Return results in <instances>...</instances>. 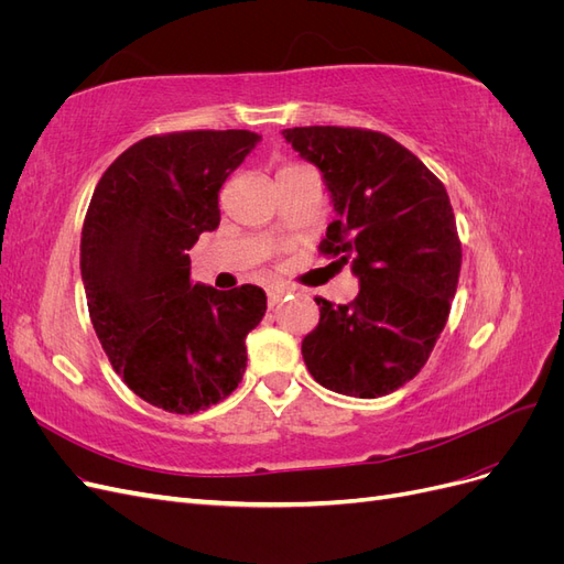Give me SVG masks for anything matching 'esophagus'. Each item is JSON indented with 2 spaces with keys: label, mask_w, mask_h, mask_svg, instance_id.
Segmentation results:
<instances>
[{
  "label": "esophagus",
  "mask_w": 564,
  "mask_h": 564,
  "mask_svg": "<svg viewBox=\"0 0 564 564\" xmlns=\"http://www.w3.org/2000/svg\"><path fill=\"white\" fill-rule=\"evenodd\" d=\"M286 294H292V289L284 286V284L270 286V289H268V305H275V303H280Z\"/></svg>",
  "instance_id": "1"
}]
</instances>
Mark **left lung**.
<instances>
[{"label": "left lung", "instance_id": "1", "mask_svg": "<svg viewBox=\"0 0 564 564\" xmlns=\"http://www.w3.org/2000/svg\"><path fill=\"white\" fill-rule=\"evenodd\" d=\"M282 135L327 185L336 218L319 251L360 282L348 305L315 299L319 322L303 338V362L338 395H388L421 371L449 317L460 270L449 195L386 133L294 127Z\"/></svg>", "mask_w": 564, "mask_h": 564}]
</instances>
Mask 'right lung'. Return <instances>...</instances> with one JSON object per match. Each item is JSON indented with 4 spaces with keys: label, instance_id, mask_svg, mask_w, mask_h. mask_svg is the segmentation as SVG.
Returning a JSON list of instances; mask_svg holds the SVG:
<instances>
[{
    "label": "right lung",
    "instance_id": "right-lung-1",
    "mask_svg": "<svg viewBox=\"0 0 564 564\" xmlns=\"http://www.w3.org/2000/svg\"><path fill=\"white\" fill-rule=\"evenodd\" d=\"M259 141L245 129L150 135L108 166L84 218L79 268L96 336L124 383L164 412L220 402L247 369L263 289L193 282L187 251L218 228L220 185Z\"/></svg>",
    "mask_w": 564,
    "mask_h": 564
}]
</instances>
